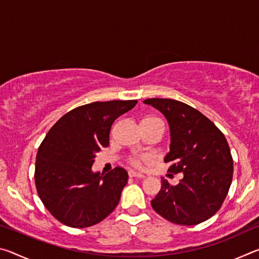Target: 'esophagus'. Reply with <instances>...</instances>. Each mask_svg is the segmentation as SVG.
<instances>
[{
  "instance_id": "esophagus-1",
  "label": "esophagus",
  "mask_w": 259,
  "mask_h": 259,
  "mask_svg": "<svg viewBox=\"0 0 259 259\" xmlns=\"http://www.w3.org/2000/svg\"><path fill=\"white\" fill-rule=\"evenodd\" d=\"M128 175H129V177H131V178H144V177H145V175L140 174L138 171H135V170H129Z\"/></svg>"
}]
</instances>
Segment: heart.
I'll return each mask as SVG.
<instances>
[{
    "label": "heart",
    "instance_id": "obj_1",
    "mask_svg": "<svg viewBox=\"0 0 259 259\" xmlns=\"http://www.w3.org/2000/svg\"><path fill=\"white\" fill-rule=\"evenodd\" d=\"M131 163H134L135 165H139L140 164V160L139 159H133V160H131Z\"/></svg>",
    "mask_w": 259,
    "mask_h": 259
}]
</instances>
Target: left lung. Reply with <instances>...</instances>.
<instances>
[{
	"instance_id": "obj_1",
	"label": "left lung",
	"mask_w": 259,
	"mask_h": 259,
	"mask_svg": "<svg viewBox=\"0 0 259 259\" xmlns=\"http://www.w3.org/2000/svg\"><path fill=\"white\" fill-rule=\"evenodd\" d=\"M170 128L168 171L182 174L177 185L161 178V190L151 204L166 221L196 225L216 213L230 190L233 160L225 136L198 109L175 99L148 98Z\"/></svg>"
}]
</instances>
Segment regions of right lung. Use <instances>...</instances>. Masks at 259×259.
<instances>
[{
  "mask_svg": "<svg viewBox=\"0 0 259 259\" xmlns=\"http://www.w3.org/2000/svg\"><path fill=\"white\" fill-rule=\"evenodd\" d=\"M137 100L95 102L61 116L38 147L35 184L43 204L64 225L84 229L116 208L128 172L116 166L103 176L93 171L96 154L109 144L113 122Z\"/></svg>",
  "mask_w": 259,
  "mask_h": 259,
  "instance_id": "add662e5",
  "label": "right lung"
}]
</instances>
